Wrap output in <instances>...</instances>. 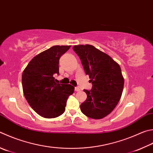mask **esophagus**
<instances>
[{
  "instance_id": "esophagus-1",
  "label": "esophagus",
  "mask_w": 153,
  "mask_h": 153,
  "mask_svg": "<svg viewBox=\"0 0 153 153\" xmlns=\"http://www.w3.org/2000/svg\"><path fill=\"white\" fill-rule=\"evenodd\" d=\"M75 91H80V89L79 87H76L75 88Z\"/></svg>"
}]
</instances>
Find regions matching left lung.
Returning a JSON list of instances; mask_svg holds the SVG:
<instances>
[{"instance_id":"obj_1","label":"left lung","mask_w":153,"mask_h":153,"mask_svg":"<svg viewBox=\"0 0 153 153\" xmlns=\"http://www.w3.org/2000/svg\"><path fill=\"white\" fill-rule=\"evenodd\" d=\"M73 49L92 84L91 90H84L87 99L80 110L89 118L101 119L114 109L121 98L124 77L120 65L93 45H75Z\"/></svg>"}]
</instances>
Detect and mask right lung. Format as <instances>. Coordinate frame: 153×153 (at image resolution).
<instances>
[{
    "instance_id": "obj_1",
    "label": "right lung",
    "mask_w": 153,
    "mask_h": 153,
    "mask_svg": "<svg viewBox=\"0 0 153 153\" xmlns=\"http://www.w3.org/2000/svg\"><path fill=\"white\" fill-rule=\"evenodd\" d=\"M71 46L55 45L41 53L27 65L22 75L25 97L38 114L56 118L65 112L66 102L74 87L55 82L59 75V60Z\"/></svg>"
}]
</instances>
